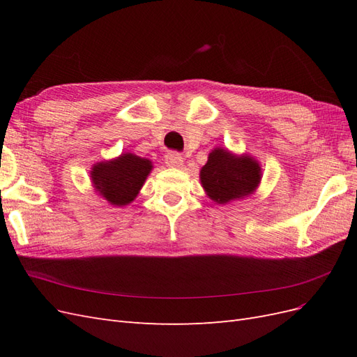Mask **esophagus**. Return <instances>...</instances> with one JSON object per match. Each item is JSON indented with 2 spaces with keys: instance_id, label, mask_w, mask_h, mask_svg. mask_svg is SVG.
Segmentation results:
<instances>
[{
  "instance_id": "esophagus-1",
  "label": "esophagus",
  "mask_w": 357,
  "mask_h": 357,
  "mask_svg": "<svg viewBox=\"0 0 357 357\" xmlns=\"http://www.w3.org/2000/svg\"><path fill=\"white\" fill-rule=\"evenodd\" d=\"M165 164L171 168H181L183 167V156L176 152H169L165 155Z\"/></svg>"
}]
</instances>
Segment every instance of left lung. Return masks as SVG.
Returning <instances> with one entry per match:
<instances>
[{
	"label": "left lung",
	"instance_id": "left-lung-1",
	"mask_svg": "<svg viewBox=\"0 0 357 357\" xmlns=\"http://www.w3.org/2000/svg\"><path fill=\"white\" fill-rule=\"evenodd\" d=\"M262 180V167L252 155H236L215 147L199 171V181L207 197L219 205L253 195Z\"/></svg>",
	"mask_w": 357,
	"mask_h": 357
}]
</instances>
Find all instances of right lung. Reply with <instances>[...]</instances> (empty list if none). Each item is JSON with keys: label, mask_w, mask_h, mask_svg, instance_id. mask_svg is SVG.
I'll list each match as a JSON object with an SVG mask.
<instances>
[{"label": "right lung", "mask_w": 357, "mask_h": 357, "mask_svg": "<svg viewBox=\"0 0 357 357\" xmlns=\"http://www.w3.org/2000/svg\"><path fill=\"white\" fill-rule=\"evenodd\" d=\"M152 169V160L126 152L95 162L89 176L93 190L101 198L113 207H125L137 198Z\"/></svg>", "instance_id": "add662e5"}]
</instances>
